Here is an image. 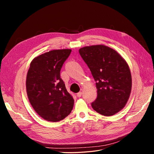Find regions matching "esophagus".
Listing matches in <instances>:
<instances>
[{
	"mask_svg": "<svg viewBox=\"0 0 154 154\" xmlns=\"http://www.w3.org/2000/svg\"><path fill=\"white\" fill-rule=\"evenodd\" d=\"M82 92H78L77 93V96L78 97H80L81 96H82Z\"/></svg>",
	"mask_w": 154,
	"mask_h": 154,
	"instance_id": "obj_1",
	"label": "esophagus"
}]
</instances>
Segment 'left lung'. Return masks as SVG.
Masks as SVG:
<instances>
[{
  "label": "left lung",
  "instance_id": "left-lung-1",
  "mask_svg": "<svg viewBox=\"0 0 154 154\" xmlns=\"http://www.w3.org/2000/svg\"><path fill=\"white\" fill-rule=\"evenodd\" d=\"M89 68L97 88L92 109L105 116H112L125 106L132 88L128 64L116 51L103 45L87 46L79 50Z\"/></svg>",
  "mask_w": 154,
  "mask_h": 154
}]
</instances>
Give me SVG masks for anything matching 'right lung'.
<instances>
[{
	"label": "right lung",
	"mask_w": 154,
	"mask_h": 154,
	"mask_svg": "<svg viewBox=\"0 0 154 154\" xmlns=\"http://www.w3.org/2000/svg\"><path fill=\"white\" fill-rule=\"evenodd\" d=\"M71 53V49L45 53L32 60L27 72L26 91L30 103L49 122L63 119L73 109V97L60 78V70Z\"/></svg>",
	"instance_id": "1"
}]
</instances>
